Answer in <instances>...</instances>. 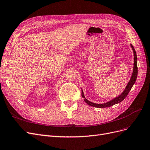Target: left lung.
<instances>
[{
  "label": "left lung",
  "mask_w": 150,
  "mask_h": 150,
  "mask_svg": "<svg viewBox=\"0 0 150 150\" xmlns=\"http://www.w3.org/2000/svg\"><path fill=\"white\" fill-rule=\"evenodd\" d=\"M130 46L132 47V49L133 50V52H134V69H133V71H132V74L131 76V78L130 79V81H129L128 84L126 86V88H125V90L120 95H119L118 96L115 97V98L112 99V100H110L108 102L104 103L103 104H97V103H92L90 101H88L87 99L85 98V96L84 95L83 91L81 89V96L83 98L85 99L84 101H85L86 103H87L88 105H90L91 106L93 107H95V108H108L112 106L114 104H118L120 102L122 101L124 99L126 98V96L128 95L129 91H130L131 88H132L133 85L135 84V83L136 81L137 78V74H138V68H137V53L134 47H133L132 44H130Z\"/></svg>",
  "instance_id": "obj_1"
}]
</instances>
